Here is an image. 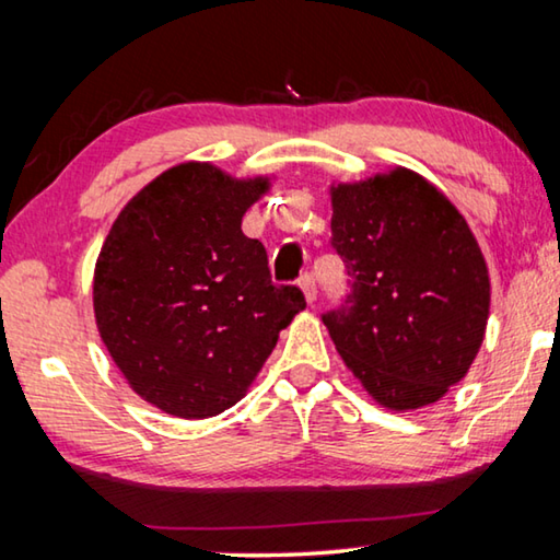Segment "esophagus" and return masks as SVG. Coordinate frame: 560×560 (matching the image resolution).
I'll return each mask as SVG.
<instances>
[{
  "instance_id": "obj_1",
  "label": "esophagus",
  "mask_w": 560,
  "mask_h": 560,
  "mask_svg": "<svg viewBox=\"0 0 560 560\" xmlns=\"http://www.w3.org/2000/svg\"><path fill=\"white\" fill-rule=\"evenodd\" d=\"M299 287L303 291V296H306L308 303H314L316 296H318V287H316V279L314 273H303V277L299 279Z\"/></svg>"
}]
</instances>
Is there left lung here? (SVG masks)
<instances>
[{"label": "left lung", "instance_id": "8db88e82", "mask_svg": "<svg viewBox=\"0 0 560 560\" xmlns=\"http://www.w3.org/2000/svg\"><path fill=\"white\" fill-rule=\"evenodd\" d=\"M330 246L350 293L324 324L368 395L417 410L467 375L489 318V271L469 224L407 167L330 187Z\"/></svg>", "mask_w": 560, "mask_h": 560}]
</instances>
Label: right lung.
<instances>
[{
  "label": "right lung",
  "mask_w": 560,
  "mask_h": 560,
  "mask_svg": "<svg viewBox=\"0 0 560 560\" xmlns=\"http://www.w3.org/2000/svg\"><path fill=\"white\" fill-rule=\"evenodd\" d=\"M269 177L210 163L165 170L122 207L93 273L101 340L145 402L185 420L224 412L267 363L306 299L273 287L242 217Z\"/></svg>",
  "instance_id": "add662e5"
}]
</instances>
